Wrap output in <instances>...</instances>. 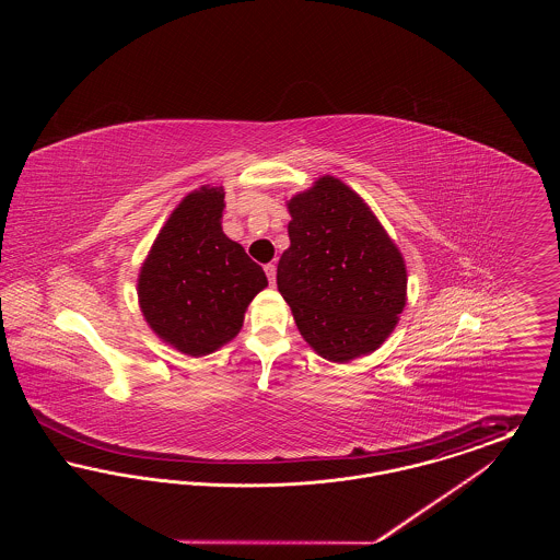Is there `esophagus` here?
<instances>
[{
  "mask_svg": "<svg viewBox=\"0 0 560 560\" xmlns=\"http://www.w3.org/2000/svg\"><path fill=\"white\" fill-rule=\"evenodd\" d=\"M265 272H267L270 285H275V279H277V267H275L272 262H270V265H265Z\"/></svg>",
  "mask_w": 560,
  "mask_h": 560,
  "instance_id": "obj_1",
  "label": "esophagus"
}]
</instances>
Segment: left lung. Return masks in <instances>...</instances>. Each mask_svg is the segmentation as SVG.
Returning a JSON list of instances; mask_svg holds the SVG:
<instances>
[{"label": "left lung", "mask_w": 560, "mask_h": 560, "mask_svg": "<svg viewBox=\"0 0 560 560\" xmlns=\"http://www.w3.org/2000/svg\"><path fill=\"white\" fill-rule=\"evenodd\" d=\"M277 288L317 354L348 363L382 347L407 302V267L372 208L336 176L288 201Z\"/></svg>", "instance_id": "1"}]
</instances>
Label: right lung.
I'll return each mask as SVG.
<instances>
[{"instance_id": "obj_1", "label": "right lung", "mask_w": 560, "mask_h": 560, "mask_svg": "<svg viewBox=\"0 0 560 560\" xmlns=\"http://www.w3.org/2000/svg\"><path fill=\"white\" fill-rule=\"evenodd\" d=\"M224 188L190 190L170 213L138 272L140 313L153 334L188 357L229 345L267 275L222 231Z\"/></svg>"}]
</instances>
